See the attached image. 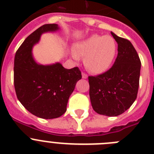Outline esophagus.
<instances>
[{"mask_svg": "<svg viewBox=\"0 0 154 154\" xmlns=\"http://www.w3.org/2000/svg\"><path fill=\"white\" fill-rule=\"evenodd\" d=\"M82 78L87 79V74H85V73H82Z\"/></svg>", "mask_w": 154, "mask_h": 154, "instance_id": "esophagus-1", "label": "esophagus"}]
</instances>
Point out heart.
I'll list each match as a JSON object with an SVG mask.
<instances>
[{
	"label": "heart",
	"instance_id": "b5f03b06",
	"mask_svg": "<svg viewBox=\"0 0 154 154\" xmlns=\"http://www.w3.org/2000/svg\"><path fill=\"white\" fill-rule=\"evenodd\" d=\"M117 53V45L109 35L93 34L77 44L72 52L73 57H84L86 68L94 74H102L109 70Z\"/></svg>",
	"mask_w": 154,
	"mask_h": 154
}]
</instances>
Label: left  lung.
Segmentation results:
<instances>
[{"instance_id": "1", "label": "left lung", "mask_w": 154, "mask_h": 154, "mask_svg": "<svg viewBox=\"0 0 154 154\" xmlns=\"http://www.w3.org/2000/svg\"><path fill=\"white\" fill-rule=\"evenodd\" d=\"M118 44L117 57L110 70L89 76L90 99L94 111L108 117L122 114L135 101L141 62L131 41L111 32Z\"/></svg>"}]
</instances>
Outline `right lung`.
<instances>
[{"instance_id":"1","label":"right lung","mask_w":154,"mask_h":154,"mask_svg":"<svg viewBox=\"0 0 154 154\" xmlns=\"http://www.w3.org/2000/svg\"><path fill=\"white\" fill-rule=\"evenodd\" d=\"M60 30L56 23L41 26L24 40L14 57V84L17 97L30 113L43 119L60 117L67 110V102L81 79L78 67L66 69L60 63H37L32 48L41 34Z\"/></svg>"}]
</instances>
